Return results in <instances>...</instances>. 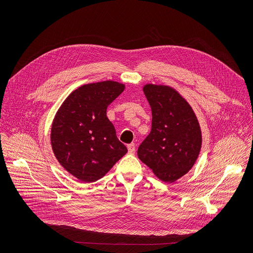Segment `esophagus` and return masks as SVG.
<instances>
[{
    "mask_svg": "<svg viewBox=\"0 0 253 253\" xmlns=\"http://www.w3.org/2000/svg\"><path fill=\"white\" fill-rule=\"evenodd\" d=\"M127 148H128V152H129L130 154H134V153H135V144H134V143L128 144Z\"/></svg>",
    "mask_w": 253,
    "mask_h": 253,
    "instance_id": "1",
    "label": "esophagus"
}]
</instances>
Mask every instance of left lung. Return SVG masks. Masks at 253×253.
<instances>
[{"mask_svg": "<svg viewBox=\"0 0 253 253\" xmlns=\"http://www.w3.org/2000/svg\"><path fill=\"white\" fill-rule=\"evenodd\" d=\"M143 91L151 107L152 127L137 154L162 181L172 183L192 168L199 155L200 126L188 102L175 89L147 84Z\"/></svg>", "mask_w": 253, "mask_h": 253, "instance_id": "left-lung-1", "label": "left lung"}]
</instances>
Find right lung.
<instances>
[{
    "label": "right lung",
    "mask_w": 253,
    "mask_h": 253,
    "mask_svg": "<svg viewBox=\"0 0 253 253\" xmlns=\"http://www.w3.org/2000/svg\"><path fill=\"white\" fill-rule=\"evenodd\" d=\"M125 89L115 81L86 84L72 92L58 110L51 144L59 163L82 182L102 178L127 153L106 115Z\"/></svg>",
    "instance_id": "add662e5"
}]
</instances>
